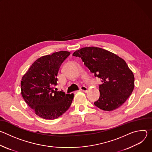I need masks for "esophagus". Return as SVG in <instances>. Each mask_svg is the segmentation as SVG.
<instances>
[{"label": "esophagus", "mask_w": 152, "mask_h": 152, "mask_svg": "<svg viewBox=\"0 0 152 152\" xmlns=\"http://www.w3.org/2000/svg\"><path fill=\"white\" fill-rule=\"evenodd\" d=\"M79 90H81V91L86 92V91H87V88H86L85 86H81L80 87V88H79Z\"/></svg>", "instance_id": "1"}]
</instances>
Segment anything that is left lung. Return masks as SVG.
<instances>
[{
  "instance_id": "8db88e82",
  "label": "left lung",
  "mask_w": 152,
  "mask_h": 152,
  "mask_svg": "<svg viewBox=\"0 0 152 152\" xmlns=\"http://www.w3.org/2000/svg\"><path fill=\"white\" fill-rule=\"evenodd\" d=\"M79 57L95 77L102 79L100 97L94 105L103 111H111L120 107L134 88V75L124 59L115 54L96 47L76 50Z\"/></svg>"
}]
</instances>
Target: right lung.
Instances as JSON below:
<instances>
[{
  "label": "right lung",
  "instance_id": "obj_1",
  "mask_svg": "<svg viewBox=\"0 0 152 152\" xmlns=\"http://www.w3.org/2000/svg\"><path fill=\"white\" fill-rule=\"evenodd\" d=\"M70 53L59 51L37 59L22 77L21 94L28 106L41 118H58L70 107L74 95L58 91L57 76L61 65Z\"/></svg>",
  "mask_w": 152,
  "mask_h": 152
}]
</instances>
